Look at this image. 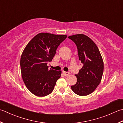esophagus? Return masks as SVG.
<instances>
[{
    "label": "esophagus",
    "mask_w": 123,
    "mask_h": 123,
    "mask_svg": "<svg viewBox=\"0 0 123 123\" xmlns=\"http://www.w3.org/2000/svg\"><path fill=\"white\" fill-rule=\"evenodd\" d=\"M62 73H63V74H64V75H65V76H68L69 74V72H65V71H63L62 72Z\"/></svg>",
    "instance_id": "obj_1"
}]
</instances>
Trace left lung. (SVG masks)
<instances>
[{
  "mask_svg": "<svg viewBox=\"0 0 123 123\" xmlns=\"http://www.w3.org/2000/svg\"><path fill=\"white\" fill-rule=\"evenodd\" d=\"M77 47L79 59L83 64L75 74L77 82L71 89L76 94L86 96L93 92L102 77L104 64L98 49L89 37L83 34L69 36Z\"/></svg>",
  "mask_w": 123,
  "mask_h": 123,
  "instance_id": "1",
  "label": "left lung"
}]
</instances>
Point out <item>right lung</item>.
<instances>
[{
	"instance_id": "obj_1",
	"label": "right lung",
	"mask_w": 123,
	"mask_h": 123,
	"mask_svg": "<svg viewBox=\"0 0 123 123\" xmlns=\"http://www.w3.org/2000/svg\"><path fill=\"white\" fill-rule=\"evenodd\" d=\"M66 37L65 35L39 33L25 48L20 59L21 72L25 86L35 95L47 96L54 90L62 71L49 69L47 64Z\"/></svg>"
}]
</instances>
